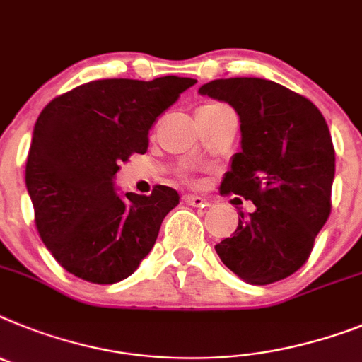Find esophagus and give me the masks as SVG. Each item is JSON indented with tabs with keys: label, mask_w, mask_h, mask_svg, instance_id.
I'll list each match as a JSON object with an SVG mask.
<instances>
[{
	"label": "esophagus",
	"mask_w": 362,
	"mask_h": 362,
	"mask_svg": "<svg viewBox=\"0 0 362 362\" xmlns=\"http://www.w3.org/2000/svg\"><path fill=\"white\" fill-rule=\"evenodd\" d=\"M183 199H185V203H188V205H192V206H206V199L205 197H202V196H196V194H185L183 196Z\"/></svg>",
	"instance_id": "esophagus-1"
}]
</instances>
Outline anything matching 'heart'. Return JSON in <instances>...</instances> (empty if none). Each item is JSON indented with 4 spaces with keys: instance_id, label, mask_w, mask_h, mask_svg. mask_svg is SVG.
<instances>
[{
    "instance_id": "obj_1",
    "label": "heart",
    "mask_w": 362,
    "mask_h": 362,
    "mask_svg": "<svg viewBox=\"0 0 362 362\" xmlns=\"http://www.w3.org/2000/svg\"><path fill=\"white\" fill-rule=\"evenodd\" d=\"M218 106H221V104H209V106H203L202 110H211V107H218ZM199 110V111H202Z\"/></svg>"
}]
</instances>
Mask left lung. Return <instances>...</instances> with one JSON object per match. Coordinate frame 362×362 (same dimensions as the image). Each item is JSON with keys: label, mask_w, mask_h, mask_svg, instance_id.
I'll return each instance as SVG.
<instances>
[{"label": "left lung", "mask_w": 362, "mask_h": 362, "mask_svg": "<svg viewBox=\"0 0 362 362\" xmlns=\"http://www.w3.org/2000/svg\"><path fill=\"white\" fill-rule=\"evenodd\" d=\"M202 95L236 110L242 151L233 156L221 194L255 203L240 212L230 238L216 252L234 274L255 286L291 276L308 262L332 212L335 150L313 102L265 78H219Z\"/></svg>", "instance_id": "obj_1"}]
</instances>
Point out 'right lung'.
I'll use <instances>...</instances> for the list:
<instances>
[{
  "label": "right lung",
  "mask_w": 362,
  "mask_h": 362,
  "mask_svg": "<svg viewBox=\"0 0 362 362\" xmlns=\"http://www.w3.org/2000/svg\"><path fill=\"white\" fill-rule=\"evenodd\" d=\"M197 80L160 76L93 80L52 98L40 113L25 166L34 223L54 260L93 284L134 274L179 203L174 188L120 196L113 177L148 132Z\"/></svg>",
  "instance_id": "add662e5"
}]
</instances>
